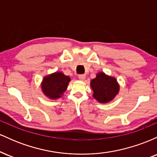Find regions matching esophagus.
Masks as SVG:
<instances>
[{"label": "esophagus", "mask_w": 157, "mask_h": 157, "mask_svg": "<svg viewBox=\"0 0 157 157\" xmlns=\"http://www.w3.org/2000/svg\"><path fill=\"white\" fill-rule=\"evenodd\" d=\"M78 78H79V80H81V81H84L85 79H86V75H79Z\"/></svg>", "instance_id": "esophagus-1"}]
</instances>
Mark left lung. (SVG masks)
I'll return each instance as SVG.
<instances>
[{
    "label": "left lung",
    "instance_id": "8db88e82",
    "mask_svg": "<svg viewBox=\"0 0 157 157\" xmlns=\"http://www.w3.org/2000/svg\"><path fill=\"white\" fill-rule=\"evenodd\" d=\"M90 86L93 91V97L100 103L112 101L120 91V84L114 77L104 72H98L92 79Z\"/></svg>",
    "mask_w": 157,
    "mask_h": 157
}]
</instances>
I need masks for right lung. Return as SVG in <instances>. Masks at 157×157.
Wrapping results in <instances>:
<instances>
[{"label":"right lung","mask_w":157,"mask_h":157,"mask_svg":"<svg viewBox=\"0 0 157 157\" xmlns=\"http://www.w3.org/2000/svg\"><path fill=\"white\" fill-rule=\"evenodd\" d=\"M70 81V77L61 71H56L44 77L40 83L41 91L50 100H57L63 97Z\"/></svg>","instance_id":"add662e5"}]
</instances>
